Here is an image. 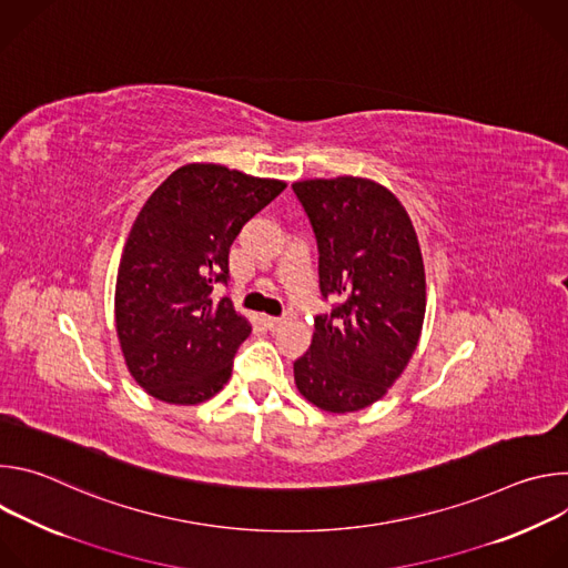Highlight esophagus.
Here are the masks:
<instances>
[{"mask_svg":"<svg viewBox=\"0 0 568 568\" xmlns=\"http://www.w3.org/2000/svg\"><path fill=\"white\" fill-rule=\"evenodd\" d=\"M283 321L285 318H281V316H267V314L263 316V323H265L267 331H278L283 326Z\"/></svg>","mask_w":568,"mask_h":568,"instance_id":"esophagus-1","label":"esophagus"}]
</instances>
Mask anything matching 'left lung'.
I'll return each mask as SVG.
<instances>
[{
	"instance_id": "8db88e82",
	"label": "left lung",
	"mask_w": 568,
	"mask_h": 568,
	"mask_svg": "<svg viewBox=\"0 0 568 568\" xmlns=\"http://www.w3.org/2000/svg\"><path fill=\"white\" fill-rule=\"evenodd\" d=\"M292 191L316 237L321 296L335 301L314 318L294 379L323 412H359L418 346L427 305L418 235L397 197L371 180H305Z\"/></svg>"
}]
</instances>
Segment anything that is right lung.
I'll return each mask as SVG.
<instances>
[{
	"instance_id": "1",
	"label": "right lung",
	"mask_w": 568,
	"mask_h": 568,
	"mask_svg": "<svg viewBox=\"0 0 568 568\" xmlns=\"http://www.w3.org/2000/svg\"><path fill=\"white\" fill-rule=\"evenodd\" d=\"M285 182L217 164H189L139 211L116 276L114 314L128 371L169 404H200L231 377L252 333L231 301L211 298L229 278V247Z\"/></svg>"
}]
</instances>
